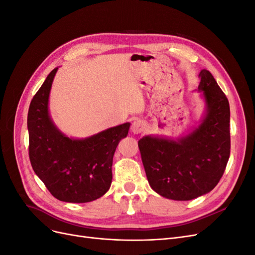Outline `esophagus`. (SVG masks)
Masks as SVG:
<instances>
[{
    "mask_svg": "<svg viewBox=\"0 0 255 255\" xmlns=\"http://www.w3.org/2000/svg\"><path fill=\"white\" fill-rule=\"evenodd\" d=\"M145 122L140 120V119H137L132 123V127H130V129H132V132L134 134H139L145 129Z\"/></svg>",
    "mask_w": 255,
    "mask_h": 255,
    "instance_id": "34e87169",
    "label": "esophagus"
}]
</instances>
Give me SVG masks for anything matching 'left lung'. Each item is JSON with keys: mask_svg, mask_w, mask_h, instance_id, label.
Returning a JSON list of instances; mask_svg holds the SVG:
<instances>
[{"mask_svg": "<svg viewBox=\"0 0 255 255\" xmlns=\"http://www.w3.org/2000/svg\"><path fill=\"white\" fill-rule=\"evenodd\" d=\"M199 90L207 113L194 132L179 140L144 136L138 141L150 186L157 194L187 201L210 192L226 170L231 151L230 105L212 73L202 70Z\"/></svg>", "mask_w": 255, "mask_h": 255, "instance_id": "left-lung-1", "label": "left lung"}]
</instances>
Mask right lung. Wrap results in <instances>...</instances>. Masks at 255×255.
I'll return each mask as SVG.
<instances>
[{
	"label": "right lung",
	"instance_id": "right-lung-1",
	"mask_svg": "<svg viewBox=\"0 0 255 255\" xmlns=\"http://www.w3.org/2000/svg\"><path fill=\"white\" fill-rule=\"evenodd\" d=\"M56 71L57 68L50 72L29 104V160L53 197L65 202H90L102 197L111 187L114 153L119 141L127 137L129 123L81 140L61 134L48 112Z\"/></svg>",
	"mask_w": 255,
	"mask_h": 255
}]
</instances>
